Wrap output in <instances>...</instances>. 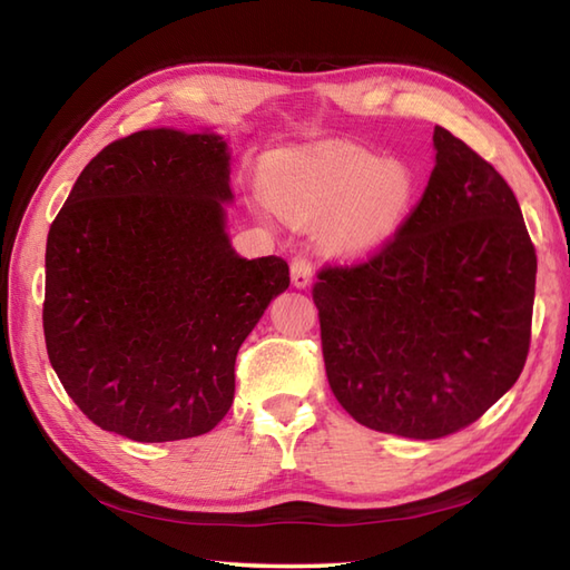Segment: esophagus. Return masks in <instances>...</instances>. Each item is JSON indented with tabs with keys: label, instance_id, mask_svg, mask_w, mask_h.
I'll list each match as a JSON object with an SVG mask.
<instances>
[{
	"label": "esophagus",
	"instance_id": "1",
	"mask_svg": "<svg viewBox=\"0 0 570 570\" xmlns=\"http://www.w3.org/2000/svg\"><path fill=\"white\" fill-rule=\"evenodd\" d=\"M311 282H313V266H311V262L304 259V257H296L292 262V284L296 288H306V286H311Z\"/></svg>",
	"mask_w": 570,
	"mask_h": 570
}]
</instances>
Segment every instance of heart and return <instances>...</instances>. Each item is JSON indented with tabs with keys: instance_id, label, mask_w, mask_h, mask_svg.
I'll return each mask as SVG.
<instances>
[{
	"instance_id": "b5f03b06",
	"label": "heart",
	"mask_w": 570,
	"mask_h": 570,
	"mask_svg": "<svg viewBox=\"0 0 570 570\" xmlns=\"http://www.w3.org/2000/svg\"><path fill=\"white\" fill-rule=\"evenodd\" d=\"M259 176L272 208L296 225H316L318 245L343 259L384 249L419 200V178L404 161L343 141L272 151Z\"/></svg>"
}]
</instances>
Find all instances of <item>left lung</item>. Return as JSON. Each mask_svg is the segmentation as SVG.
<instances>
[{
  "label": "left lung",
  "mask_w": 570,
  "mask_h": 570,
  "mask_svg": "<svg viewBox=\"0 0 570 570\" xmlns=\"http://www.w3.org/2000/svg\"><path fill=\"white\" fill-rule=\"evenodd\" d=\"M423 198L390 245L313 286L325 374L357 423L431 441L478 421L524 370L537 252L507 180L433 131Z\"/></svg>",
  "instance_id": "obj_1"
}]
</instances>
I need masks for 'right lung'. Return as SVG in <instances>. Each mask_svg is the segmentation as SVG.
Wrapping results in <instances>:
<instances>
[{
  "label": "right lung",
  "mask_w": 570,
  "mask_h": 570,
  "mask_svg": "<svg viewBox=\"0 0 570 570\" xmlns=\"http://www.w3.org/2000/svg\"><path fill=\"white\" fill-rule=\"evenodd\" d=\"M229 159L215 129L135 131L82 168L48 229V360L105 431L139 443L213 431L239 345L292 282L284 259L229 242Z\"/></svg>",
  "instance_id": "right-lung-1"
}]
</instances>
